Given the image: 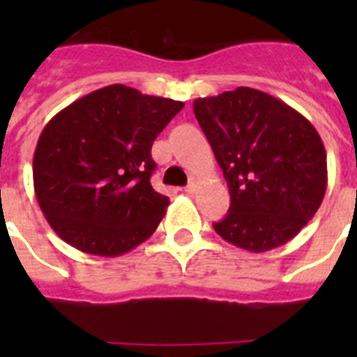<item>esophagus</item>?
Here are the masks:
<instances>
[{"instance_id":"esophagus-1","label":"esophagus","mask_w":357,"mask_h":357,"mask_svg":"<svg viewBox=\"0 0 357 357\" xmlns=\"http://www.w3.org/2000/svg\"><path fill=\"white\" fill-rule=\"evenodd\" d=\"M196 187H198V181H196V179H190L189 185L185 187V192H187V195H195Z\"/></svg>"}]
</instances>
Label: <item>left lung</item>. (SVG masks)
<instances>
[{
    "label": "left lung",
    "instance_id": "obj_1",
    "mask_svg": "<svg viewBox=\"0 0 357 357\" xmlns=\"http://www.w3.org/2000/svg\"><path fill=\"white\" fill-rule=\"evenodd\" d=\"M192 109L231 198L215 231L255 254L289 243L326 192V150L313 123L248 86L198 98Z\"/></svg>",
    "mask_w": 357,
    "mask_h": 357
}]
</instances>
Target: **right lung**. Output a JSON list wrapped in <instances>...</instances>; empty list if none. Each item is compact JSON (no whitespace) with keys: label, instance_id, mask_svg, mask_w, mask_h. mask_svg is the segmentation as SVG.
Returning <instances> with one entry per match:
<instances>
[{"label":"right lung","instance_id":"1","mask_svg":"<svg viewBox=\"0 0 357 357\" xmlns=\"http://www.w3.org/2000/svg\"><path fill=\"white\" fill-rule=\"evenodd\" d=\"M183 102L109 85L42 129L33 157L36 202L59 237L92 255H122L151 237L168 207L153 190L151 144Z\"/></svg>","mask_w":357,"mask_h":357}]
</instances>
